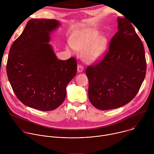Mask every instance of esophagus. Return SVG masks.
Instances as JSON below:
<instances>
[{"mask_svg": "<svg viewBox=\"0 0 154 154\" xmlns=\"http://www.w3.org/2000/svg\"><path fill=\"white\" fill-rule=\"evenodd\" d=\"M77 71H78L79 72H83V67L82 65L79 64V65L77 66Z\"/></svg>", "mask_w": 154, "mask_h": 154, "instance_id": "34e87169", "label": "esophagus"}]
</instances>
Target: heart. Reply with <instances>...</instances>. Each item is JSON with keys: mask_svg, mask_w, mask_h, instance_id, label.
<instances>
[{"mask_svg": "<svg viewBox=\"0 0 154 154\" xmlns=\"http://www.w3.org/2000/svg\"><path fill=\"white\" fill-rule=\"evenodd\" d=\"M72 47L77 50H82L84 60L92 63L100 60L104 54L107 46L105 37H99L97 33L80 35L75 38L71 43Z\"/></svg>", "mask_w": 154, "mask_h": 154, "instance_id": "1", "label": "heart"}]
</instances>
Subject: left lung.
<instances>
[{
  "label": "left lung",
  "mask_w": 154,
  "mask_h": 154,
  "mask_svg": "<svg viewBox=\"0 0 154 154\" xmlns=\"http://www.w3.org/2000/svg\"><path fill=\"white\" fill-rule=\"evenodd\" d=\"M118 31L103 58L86 69L88 97L100 110L119 108L132 100L144 81L146 61L143 44L130 22L118 17Z\"/></svg>",
  "instance_id": "8db88e82"
}]
</instances>
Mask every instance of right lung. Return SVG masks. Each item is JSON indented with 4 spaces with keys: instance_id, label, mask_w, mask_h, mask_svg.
Returning <instances> with one entry per match:
<instances>
[{
    "instance_id": "add662e5",
    "label": "right lung",
    "mask_w": 154,
    "mask_h": 154,
    "mask_svg": "<svg viewBox=\"0 0 154 154\" xmlns=\"http://www.w3.org/2000/svg\"><path fill=\"white\" fill-rule=\"evenodd\" d=\"M60 25L55 19L30 20L8 54L7 73L15 95L23 104L41 111L61 105L66 88L76 75V60H58L48 43Z\"/></svg>"
}]
</instances>
